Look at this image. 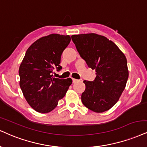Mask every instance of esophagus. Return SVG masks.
Returning a JSON list of instances; mask_svg holds the SVG:
<instances>
[{
	"label": "esophagus",
	"instance_id": "34e87169",
	"mask_svg": "<svg viewBox=\"0 0 147 147\" xmlns=\"http://www.w3.org/2000/svg\"><path fill=\"white\" fill-rule=\"evenodd\" d=\"M72 81H73V83H76V82H78V80L72 78Z\"/></svg>",
	"mask_w": 147,
	"mask_h": 147
}]
</instances>
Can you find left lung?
Listing matches in <instances>:
<instances>
[{
    "instance_id": "left-lung-1",
    "label": "left lung",
    "mask_w": 147,
    "mask_h": 147,
    "mask_svg": "<svg viewBox=\"0 0 147 147\" xmlns=\"http://www.w3.org/2000/svg\"><path fill=\"white\" fill-rule=\"evenodd\" d=\"M80 57L88 67L95 69L93 81H84L82 104L95 112L110 110L125 88L129 76L125 56L115 43L95 33L71 36Z\"/></svg>"
}]
</instances>
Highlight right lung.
Returning <instances> with one entry per match:
<instances>
[{
	"instance_id": "right-lung-1",
	"label": "right lung",
	"mask_w": 147,
	"mask_h": 147,
	"mask_svg": "<svg viewBox=\"0 0 147 147\" xmlns=\"http://www.w3.org/2000/svg\"><path fill=\"white\" fill-rule=\"evenodd\" d=\"M69 35L51 34L37 39L26 50L19 68L20 86L28 104L40 113L53 110L64 97L72 80L53 77L60 71L61 57L70 43Z\"/></svg>"
}]
</instances>
